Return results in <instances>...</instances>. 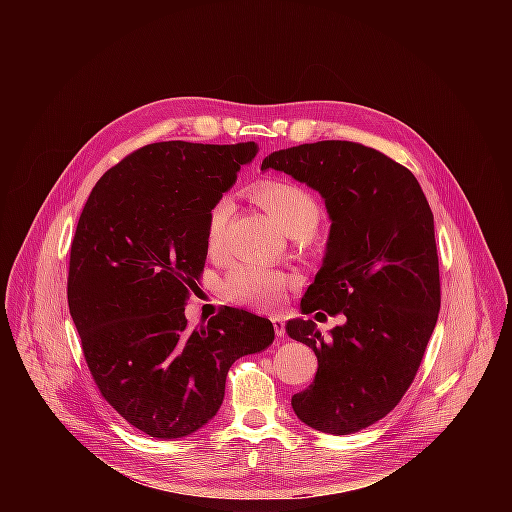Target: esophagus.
<instances>
[{"mask_svg":"<svg viewBox=\"0 0 512 512\" xmlns=\"http://www.w3.org/2000/svg\"><path fill=\"white\" fill-rule=\"evenodd\" d=\"M271 324H273L275 336H277V338H283V334H285V322H283V318L273 316V318H271Z\"/></svg>","mask_w":512,"mask_h":512,"instance_id":"34e87169","label":"esophagus"}]
</instances>
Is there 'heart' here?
Wrapping results in <instances>:
<instances>
[{
    "instance_id": "1",
    "label": "heart",
    "mask_w": 512,
    "mask_h": 512,
    "mask_svg": "<svg viewBox=\"0 0 512 512\" xmlns=\"http://www.w3.org/2000/svg\"><path fill=\"white\" fill-rule=\"evenodd\" d=\"M249 196L267 210L283 233L291 237L304 239L318 229L322 206L308 188L296 182L265 178L249 188ZM229 212L231 202L227 198H218L208 208L204 225V245L208 253L221 249ZM285 287L287 277L283 273L257 265H237L223 281V291L231 302L249 306L253 310L275 308L283 298Z\"/></svg>"
}]
</instances>
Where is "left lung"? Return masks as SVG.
I'll return each instance as SVG.
<instances>
[{"mask_svg":"<svg viewBox=\"0 0 512 512\" xmlns=\"http://www.w3.org/2000/svg\"><path fill=\"white\" fill-rule=\"evenodd\" d=\"M279 170L318 190L332 218L324 263L302 312L346 322L324 338L314 320H289V338L318 356L314 383L291 397L310 427L346 435L383 419L411 387L442 304L433 214L415 176L354 141L273 152Z\"/></svg>","mask_w":512,"mask_h":512,"instance_id":"left-lung-1","label":"left lung"}]
</instances>
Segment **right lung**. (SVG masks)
Segmentation results:
<instances>
[{
    "mask_svg": "<svg viewBox=\"0 0 512 512\" xmlns=\"http://www.w3.org/2000/svg\"><path fill=\"white\" fill-rule=\"evenodd\" d=\"M255 154L253 141L143 145L101 176L72 239L66 296L91 377L160 440L212 419L233 362L275 338L269 320L239 308L196 328L184 316L208 253V208Z\"/></svg>",
    "mask_w": 512,
    "mask_h": 512,
    "instance_id": "1",
    "label": "right lung"
}]
</instances>
